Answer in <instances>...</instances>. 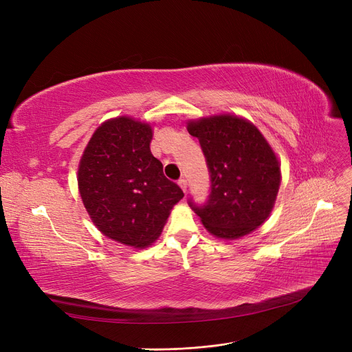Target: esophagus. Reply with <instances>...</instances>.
Instances as JSON below:
<instances>
[{
  "instance_id": "34e87169",
  "label": "esophagus",
  "mask_w": 352,
  "mask_h": 352,
  "mask_svg": "<svg viewBox=\"0 0 352 352\" xmlns=\"http://www.w3.org/2000/svg\"><path fill=\"white\" fill-rule=\"evenodd\" d=\"M177 184H179V186H180V188H182L184 192H186V189H188V182H186V179H185V177H180V179L177 180Z\"/></svg>"
}]
</instances>
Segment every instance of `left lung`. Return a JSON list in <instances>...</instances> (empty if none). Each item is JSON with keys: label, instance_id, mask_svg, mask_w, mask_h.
<instances>
[{"label": "left lung", "instance_id": "obj_1", "mask_svg": "<svg viewBox=\"0 0 352 352\" xmlns=\"http://www.w3.org/2000/svg\"><path fill=\"white\" fill-rule=\"evenodd\" d=\"M210 173L204 204L188 199L210 233L236 239L269 217L280 184V166L260 131L235 116L190 122Z\"/></svg>", "mask_w": 352, "mask_h": 352}]
</instances>
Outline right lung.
Wrapping results in <instances>:
<instances>
[{
    "label": "right lung",
    "mask_w": 352,
    "mask_h": 352,
    "mask_svg": "<svg viewBox=\"0 0 352 352\" xmlns=\"http://www.w3.org/2000/svg\"><path fill=\"white\" fill-rule=\"evenodd\" d=\"M151 127L119 117L102 123L85 148L79 192L105 236L135 248L154 242L184 190L150 150Z\"/></svg>",
    "instance_id": "1"
}]
</instances>
